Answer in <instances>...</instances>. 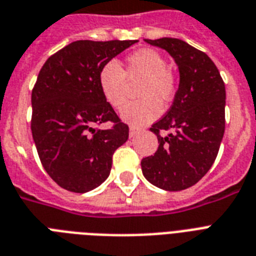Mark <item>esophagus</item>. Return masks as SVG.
<instances>
[{"label":"esophagus","instance_id":"obj_1","mask_svg":"<svg viewBox=\"0 0 256 256\" xmlns=\"http://www.w3.org/2000/svg\"><path fill=\"white\" fill-rule=\"evenodd\" d=\"M138 132H140V128H134V126H130V130H128V136H130V138L136 136Z\"/></svg>","mask_w":256,"mask_h":256}]
</instances>
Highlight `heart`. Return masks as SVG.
<instances>
[{
  "instance_id": "1",
  "label": "heart",
  "mask_w": 256,
  "mask_h": 256,
  "mask_svg": "<svg viewBox=\"0 0 256 256\" xmlns=\"http://www.w3.org/2000/svg\"><path fill=\"white\" fill-rule=\"evenodd\" d=\"M140 80V100L126 106L122 118L136 126L156 120L160 114V102L168 104L178 88V78L166 58L152 48L136 50L124 58L120 69L116 62H106L98 72V86L104 100L112 108L122 110L128 100V82Z\"/></svg>"
}]
</instances>
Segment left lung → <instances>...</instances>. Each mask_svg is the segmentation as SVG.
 <instances>
[{"instance_id":"left-lung-1","label":"left lung","mask_w":256,"mask_h":256,"mask_svg":"<svg viewBox=\"0 0 256 256\" xmlns=\"http://www.w3.org/2000/svg\"><path fill=\"white\" fill-rule=\"evenodd\" d=\"M144 41L168 52L180 81L170 110L150 128L160 146L142 160V172L160 188L184 190L206 175L218 156L224 134V82L210 57L182 40ZM170 130L166 137L160 134Z\"/></svg>"}]
</instances>
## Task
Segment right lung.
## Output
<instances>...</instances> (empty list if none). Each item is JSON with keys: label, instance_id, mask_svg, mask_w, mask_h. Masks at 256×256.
Masks as SVG:
<instances>
[{"label": "right lung", "instance_id": "right-lung-1", "mask_svg": "<svg viewBox=\"0 0 256 256\" xmlns=\"http://www.w3.org/2000/svg\"><path fill=\"white\" fill-rule=\"evenodd\" d=\"M136 42H72L40 70L32 92V134L42 166L65 190L100 186L110 174L114 152L128 140V126L100 94L98 72ZM104 122L113 126L100 130Z\"/></svg>", "mask_w": 256, "mask_h": 256}]
</instances>
